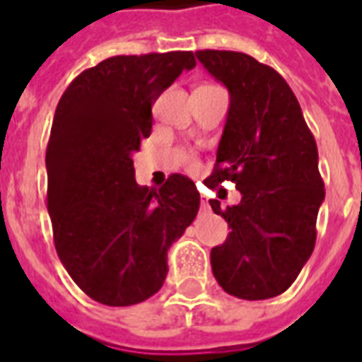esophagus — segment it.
<instances>
[{"mask_svg": "<svg viewBox=\"0 0 362 362\" xmlns=\"http://www.w3.org/2000/svg\"><path fill=\"white\" fill-rule=\"evenodd\" d=\"M201 206H203L204 210L209 209V201H204V199H203V201H201Z\"/></svg>", "mask_w": 362, "mask_h": 362, "instance_id": "esophagus-1", "label": "esophagus"}]
</instances>
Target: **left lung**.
Wrapping results in <instances>:
<instances>
[{
  "mask_svg": "<svg viewBox=\"0 0 362 362\" xmlns=\"http://www.w3.org/2000/svg\"><path fill=\"white\" fill-rule=\"evenodd\" d=\"M229 92V112L206 186L237 184L238 204L220 206L231 233L212 247L210 264L223 291L244 300L278 297L297 280L315 246L325 199L317 146L295 93L280 73L231 50L195 52Z\"/></svg>",
  "mask_w": 362,
  "mask_h": 362,
  "instance_id": "left-lung-1",
  "label": "left lung"
}]
</instances>
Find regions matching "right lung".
<instances>
[{
    "mask_svg": "<svg viewBox=\"0 0 362 362\" xmlns=\"http://www.w3.org/2000/svg\"><path fill=\"white\" fill-rule=\"evenodd\" d=\"M193 67V52L115 56L82 71L56 107L47 146L54 244L76 286L107 306L161 289L170 244L199 212L187 176L156 189L139 186L133 169L153 101Z\"/></svg>",
    "mask_w": 362,
    "mask_h": 362,
    "instance_id": "1",
    "label": "right lung"
}]
</instances>
